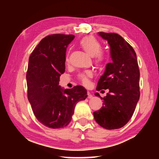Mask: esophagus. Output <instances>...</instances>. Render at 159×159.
<instances>
[{
  "label": "esophagus",
  "mask_w": 159,
  "mask_h": 159,
  "mask_svg": "<svg viewBox=\"0 0 159 159\" xmlns=\"http://www.w3.org/2000/svg\"><path fill=\"white\" fill-rule=\"evenodd\" d=\"M88 99H91V98H93V95L92 94H91L90 92H88Z\"/></svg>",
  "instance_id": "obj_1"
}]
</instances>
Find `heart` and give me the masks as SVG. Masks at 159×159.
Listing matches in <instances>:
<instances>
[{
    "label": "heart",
    "mask_w": 159,
    "mask_h": 159,
    "mask_svg": "<svg viewBox=\"0 0 159 159\" xmlns=\"http://www.w3.org/2000/svg\"><path fill=\"white\" fill-rule=\"evenodd\" d=\"M80 46L83 48V50L91 57H95V61L98 64H102L105 60L106 56L103 52H99L102 49L101 43L93 36H85L80 40ZM69 61L68 56L66 57V61ZM91 74L86 73L80 74L79 76V79L83 84H88L89 77Z\"/></svg>",
    "instance_id": "1"
}]
</instances>
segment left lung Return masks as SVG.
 Instances as JSON below:
<instances>
[{"mask_svg":"<svg viewBox=\"0 0 159 159\" xmlns=\"http://www.w3.org/2000/svg\"><path fill=\"white\" fill-rule=\"evenodd\" d=\"M108 42L112 62L106 65L99 79L97 90L109 89L102 98L103 107L93 112L95 121L102 128L114 130L124 126L133 116L139 99V70L133 47L120 35L100 32Z\"/></svg>","mask_w":159,"mask_h":159,"instance_id":"8db88e82","label":"left lung"}]
</instances>
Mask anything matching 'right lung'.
<instances>
[{"label": "right lung", "instance_id": "obj_1", "mask_svg": "<svg viewBox=\"0 0 159 159\" xmlns=\"http://www.w3.org/2000/svg\"><path fill=\"white\" fill-rule=\"evenodd\" d=\"M74 35L52 34L43 39L29 59L28 99L35 116L50 128L66 127L78 102L88 97L81 85L64 89L59 85L65 71L66 51Z\"/></svg>", "mask_w": 159, "mask_h": 159}]
</instances>
